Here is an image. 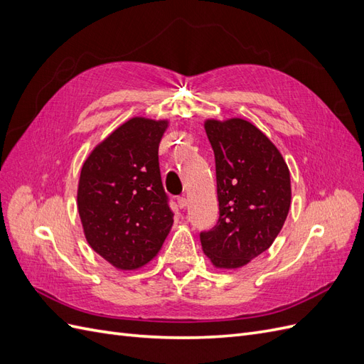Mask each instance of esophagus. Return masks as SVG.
<instances>
[{
    "label": "esophagus",
    "instance_id": "1",
    "mask_svg": "<svg viewBox=\"0 0 364 364\" xmlns=\"http://www.w3.org/2000/svg\"><path fill=\"white\" fill-rule=\"evenodd\" d=\"M186 205H188V200H186L185 197H179V199H178V206H179L181 209H185Z\"/></svg>",
    "mask_w": 364,
    "mask_h": 364
}]
</instances>
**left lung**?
<instances>
[{
  "instance_id": "8db88e82",
  "label": "left lung",
  "mask_w": 364,
  "mask_h": 364,
  "mask_svg": "<svg viewBox=\"0 0 364 364\" xmlns=\"http://www.w3.org/2000/svg\"><path fill=\"white\" fill-rule=\"evenodd\" d=\"M205 130L215 156L220 215L200 232V243L217 269H238L281 232L291 202L290 171L273 142L246 119H206Z\"/></svg>"
}]
</instances>
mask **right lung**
<instances>
[{
	"label": "right lung",
	"instance_id": "obj_1",
	"mask_svg": "<svg viewBox=\"0 0 364 364\" xmlns=\"http://www.w3.org/2000/svg\"><path fill=\"white\" fill-rule=\"evenodd\" d=\"M167 127V119L130 118L82 167L77 208L86 241L119 270L155 258L173 226L158 158Z\"/></svg>",
	"mask_w": 364,
	"mask_h": 364
}]
</instances>
